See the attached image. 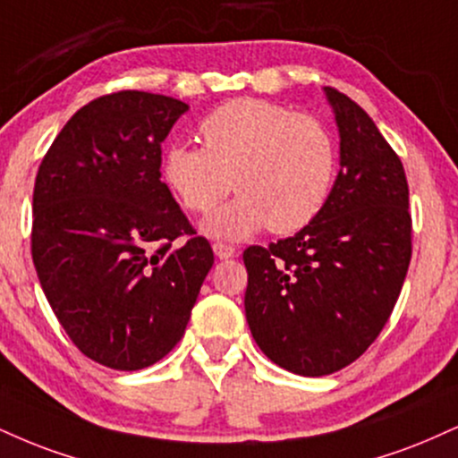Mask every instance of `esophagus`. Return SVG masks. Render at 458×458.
I'll list each match as a JSON object with an SVG mask.
<instances>
[{
	"label": "esophagus",
	"mask_w": 458,
	"mask_h": 458,
	"mask_svg": "<svg viewBox=\"0 0 458 458\" xmlns=\"http://www.w3.org/2000/svg\"><path fill=\"white\" fill-rule=\"evenodd\" d=\"M213 251H215V256L219 258V260H228V258L236 256V250L228 243H213Z\"/></svg>",
	"instance_id": "esophagus-1"
}]
</instances>
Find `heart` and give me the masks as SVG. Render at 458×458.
<instances>
[{
  "label": "heart",
  "mask_w": 458,
  "mask_h": 458,
  "mask_svg": "<svg viewBox=\"0 0 458 458\" xmlns=\"http://www.w3.org/2000/svg\"><path fill=\"white\" fill-rule=\"evenodd\" d=\"M202 147L174 142L162 156V179L190 213H211L230 187L233 202L202 230L215 239H245L267 228L292 234L327 205L337 174L330 131L282 104L239 98L200 123Z\"/></svg>",
  "instance_id": "heart-1"
}]
</instances>
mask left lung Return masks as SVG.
Wrapping results in <instances>:
<instances>
[{"mask_svg": "<svg viewBox=\"0 0 458 458\" xmlns=\"http://www.w3.org/2000/svg\"><path fill=\"white\" fill-rule=\"evenodd\" d=\"M339 128V174L310 225L243 251L245 316L275 365L328 376L367 352L386 327L411 258L403 164L373 119L324 87Z\"/></svg>", "mask_w": 458, "mask_h": 458, "instance_id": "obj_1", "label": "left lung"}]
</instances>
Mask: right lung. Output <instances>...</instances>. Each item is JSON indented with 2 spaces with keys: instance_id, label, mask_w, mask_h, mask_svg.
Masks as SVG:
<instances>
[{
  "instance_id": "1",
  "label": "right lung",
  "mask_w": 458,
  "mask_h": 458,
  "mask_svg": "<svg viewBox=\"0 0 458 458\" xmlns=\"http://www.w3.org/2000/svg\"><path fill=\"white\" fill-rule=\"evenodd\" d=\"M187 108L147 91L98 98L38 168V279L76 348L117 371L151 367L179 344L213 267L208 241L159 181L162 142Z\"/></svg>"
}]
</instances>
